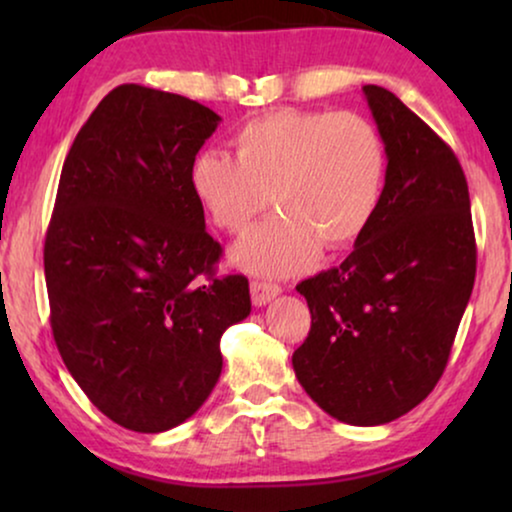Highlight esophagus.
<instances>
[{"label":"esophagus","mask_w":512,"mask_h":512,"mask_svg":"<svg viewBox=\"0 0 512 512\" xmlns=\"http://www.w3.org/2000/svg\"><path fill=\"white\" fill-rule=\"evenodd\" d=\"M279 293H282V286L275 282H265V279H254V282H251V300H254V305L258 307L270 303V300L279 296Z\"/></svg>","instance_id":"34e87169"}]
</instances>
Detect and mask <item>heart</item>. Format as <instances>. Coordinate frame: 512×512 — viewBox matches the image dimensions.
I'll list each match as a JSON object with an SVG mask.
<instances>
[{
  "label": "heart",
  "mask_w": 512,
  "mask_h": 512,
  "mask_svg": "<svg viewBox=\"0 0 512 512\" xmlns=\"http://www.w3.org/2000/svg\"><path fill=\"white\" fill-rule=\"evenodd\" d=\"M230 142L235 158L209 149L191 165L193 195L209 221L237 235L272 200L282 209L237 244L244 270L289 275L319 249H349L382 205L387 142L354 111H268L242 123Z\"/></svg>",
  "instance_id": "heart-1"
}]
</instances>
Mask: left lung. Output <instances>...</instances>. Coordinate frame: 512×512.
I'll return each mask as SVG.
<instances>
[{"instance_id": "obj_1", "label": "left lung", "mask_w": 512, "mask_h": 512, "mask_svg": "<svg viewBox=\"0 0 512 512\" xmlns=\"http://www.w3.org/2000/svg\"><path fill=\"white\" fill-rule=\"evenodd\" d=\"M363 93L387 142V188L352 254L296 286L312 326L291 361L321 410L377 426L410 412L438 384L471 298L478 249L454 151L387 88Z\"/></svg>"}]
</instances>
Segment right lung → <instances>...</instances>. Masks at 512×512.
<instances>
[{
    "mask_svg": "<svg viewBox=\"0 0 512 512\" xmlns=\"http://www.w3.org/2000/svg\"><path fill=\"white\" fill-rule=\"evenodd\" d=\"M221 118L123 83L76 135L44 244L51 328L65 366L111 422L160 433L219 382L221 335L251 312L249 279L216 275L191 165Z\"/></svg>",
    "mask_w": 512,
    "mask_h": 512,
    "instance_id": "add662e5",
    "label": "right lung"
}]
</instances>
